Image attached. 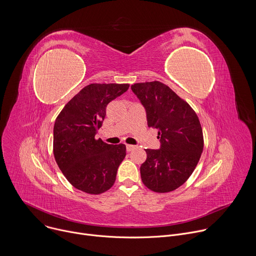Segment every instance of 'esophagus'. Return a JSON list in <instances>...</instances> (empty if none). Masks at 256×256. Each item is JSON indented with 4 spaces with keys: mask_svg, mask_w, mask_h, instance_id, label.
<instances>
[{
    "mask_svg": "<svg viewBox=\"0 0 256 256\" xmlns=\"http://www.w3.org/2000/svg\"><path fill=\"white\" fill-rule=\"evenodd\" d=\"M136 149V146L134 144H126V151L128 152H130L132 150Z\"/></svg>",
    "mask_w": 256,
    "mask_h": 256,
    "instance_id": "34e87169",
    "label": "esophagus"
}]
</instances>
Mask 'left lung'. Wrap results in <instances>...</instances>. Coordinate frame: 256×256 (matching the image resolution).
Returning a JSON list of instances; mask_svg holds the SVG:
<instances>
[{
	"instance_id": "obj_1",
	"label": "left lung",
	"mask_w": 256,
	"mask_h": 256,
	"mask_svg": "<svg viewBox=\"0 0 256 256\" xmlns=\"http://www.w3.org/2000/svg\"><path fill=\"white\" fill-rule=\"evenodd\" d=\"M147 116L158 130L160 148L147 149L140 165L142 184L156 192H169L188 179L204 149L202 130L194 109L165 84L154 81L132 85Z\"/></svg>"
}]
</instances>
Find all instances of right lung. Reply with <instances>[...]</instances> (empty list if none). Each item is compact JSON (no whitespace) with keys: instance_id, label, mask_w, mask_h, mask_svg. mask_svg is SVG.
<instances>
[{"instance_id":"obj_1","label":"right lung","mask_w":256,"mask_h":256,"mask_svg":"<svg viewBox=\"0 0 256 256\" xmlns=\"http://www.w3.org/2000/svg\"><path fill=\"white\" fill-rule=\"evenodd\" d=\"M128 84H90L62 108L54 126V155L70 184L87 194L110 188L124 159L126 144H108L95 136L107 104L124 94Z\"/></svg>"}]
</instances>
